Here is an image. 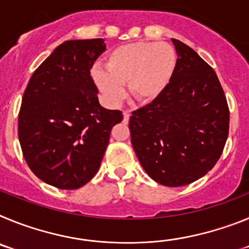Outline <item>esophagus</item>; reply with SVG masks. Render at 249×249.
<instances>
[{
    "mask_svg": "<svg viewBox=\"0 0 249 249\" xmlns=\"http://www.w3.org/2000/svg\"><path fill=\"white\" fill-rule=\"evenodd\" d=\"M129 116H131V113H129L128 111H124L123 112V122H128L129 121Z\"/></svg>",
    "mask_w": 249,
    "mask_h": 249,
    "instance_id": "34e87169",
    "label": "esophagus"
}]
</instances>
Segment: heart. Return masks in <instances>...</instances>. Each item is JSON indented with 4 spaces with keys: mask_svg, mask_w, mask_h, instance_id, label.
Segmentation results:
<instances>
[{
    "mask_svg": "<svg viewBox=\"0 0 249 249\" xmlns=\"http://www.w3.org/2000/svg\"><path fill=\"white\" fill-rule=\"evenodd\" d=\"M105 66H94L91 76L107 102L116 105L122 101L126 85L132 100L148 102L172 76L176 53L166 43H129L112 50Z\"/></svg>",
    "mask_w": 249,
    "mask_h": 249,
    "instance_id": "1",
    "label": "heart"
}]
</instances>
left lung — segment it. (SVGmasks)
<instances>
[{
  "instance_id": "8db88e82",
  "label": "left lung",
  "mask_w": 249,
  "mask_h": 249,
  "mask_svg": "<svg viewBox=\"0 0 249 249\" xmlns=\"http://www.w3.org/2000/svg\"><path fill=\"white\" fill-rule=\"evenodd\" d=\"M177 62L157 97L132 112V146L157 183L181 187L203 177L223 152L230 108L218 77L190 46L172 39Z\"/></svg>"
}]
</instances>
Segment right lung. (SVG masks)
Returning a JSON list of instances; mask_svg holds the SVG:
<instances>
[{
  "instance_id": "1",
  "label": "right lung",
  "mask_w": 249,
  "mask_h": 249,
  "mask_svg": "<svg viewBox=\"0 0 249 249\" xmlns=\"http://www.w3.org/2000/svg\"><path fill=\"white\" fill-rule=\"evenodd\" d=\"M103 38L59 45L34 72L22 97L18 140L30 169L41 181L77 190L97 173L111 129L123 120L98 102L91 68Z\"/></svg>"
}]
</instances>
